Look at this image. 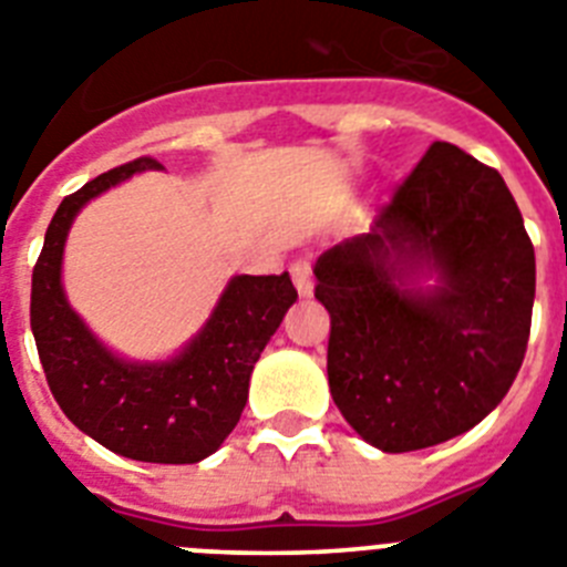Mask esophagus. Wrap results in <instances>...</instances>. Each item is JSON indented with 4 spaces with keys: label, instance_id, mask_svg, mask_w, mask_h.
Instances as JSON below:
<instances>
[{
    "label": "esophagus",
    "instance_id": "esophagus-1",
    "mask_svg": "<svg viewBox=\"0 0 567 567\" xmlns=\"http://www.w3.org/2000/svg\"><path fill=\"white\" fill-rule=\"evenodd\" d=\"M295 280V289H298L300 298H309L315 289V280H312V269H309V260H295L292 267H289Z\"/></svg>",
    "mask_w": 567,
    "mask_h": 567
}]
</instances>
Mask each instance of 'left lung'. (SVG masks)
<instances>
[{"label":"left lung","instance_id":"obj_1","mask_svg":"<svg viewBox=\"0 0 567 567\" xmlns=\"http://www.w3.org/2000/svg\"><path fill=\"white\" fill-rule=\"evenodd\" d=\"M329 392L369 445L403 454L488 417L525 358L534 247L497 169L437 142L369 229L318 255Z\"/></svg>","mask_w":567,"mask_h":567}]
</instances>
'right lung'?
Returning <instances> with one entry per match:
<instances>
[{
    "mask_svg": "<svg viewBox=\"0 0 567 567\" xmlns=\"http://www.w3.org/2000/svg\"><path fill=\"white\" fill-rule=\"evenodd\" d=\"M153 158L115 167L59 204L33 269L30 329L62 412L113 454L142 463H202L221 449L249 398L264 346L298 300L289 272L233 275L204 327L175 354L135 360L110 349L64 292V244L76 215Z\"/></svg>",
    "mask_w": 567,
    "mask_h": 567,
    "instance_id": "add662e5",
    "label": "right lung"
}]
</instances>
